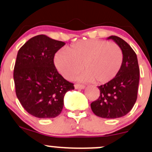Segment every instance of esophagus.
<instances>
[{"label": "esophagus", "mask_w": 152, "mask_h": 152, "mask_svg": "<svg viewBox=\"0 0 152 152\" xmlns=\"http://www.w3.org/2000/svg\"><path fill=\"white\" fill-rule=\"evenodd\" d=\"M74 87L76 89H84L85 86L83 85H81V84H78V83H76L74 85Z\"/></svg>", "instance_id": "esophagus-1"}]
</instances>
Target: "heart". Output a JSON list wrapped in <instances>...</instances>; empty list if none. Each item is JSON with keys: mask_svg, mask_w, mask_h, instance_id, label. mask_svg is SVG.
<instances>
[{"mask_svg": "<svg viewBox=\"0 0 152 152\" xmlns=\"http://www.w3.org/2000/svg\"><path fill=\"white\" fill-rule=\"evenodd\" d=\"M123 63V53L117 44L99 39H88L59 50L54 56L58 72L71 79L82 69L85 71L78 79L106 83L116 77Z\"/></svg>", "mask_w": 152, "mask_h": 152, "instance_id": "heart-1", "label": "heart"}]
</instances>
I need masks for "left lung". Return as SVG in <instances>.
I'll use <instances>...</instances> for the list:
<instances>
[{"instance_id":"obj_1","label":"left lung","mask_w":152,"mask_h":152,"mask_svg":"<svg viewBox=\"0 0 152 152\" xmlns=\"http://www.w3.org/2000/svg\"><path fill=\"white\" fill-rule=\"evenodd\" d=\"M123 53V63L116 77L98 86L99 99L91 104L94 114L102 118H116L125 116L132 110L137 99L139 68L137 54L121 38L111 36Z\"/></svg>"}]
</instances>
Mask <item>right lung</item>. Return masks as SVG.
I'll return each instance as SVG.
<instances>
[{
    "instance_id": "right-lung-1",
    "label": "right lung",
    "mask_w": 152,
    "mask_h": 152,
    "mask_svg": "<svg viewBox=\"0 0 152 152\" xmlns=\"http://www.w3.org/2000/svg\"><path fill=\"white\" fill-rule=\"evenodd\" d=\"M66 43L45 35L31 38L17 54L13 78L15 94L28 113L40 118L58 116L66 93L74 83L58 74L54 55Z\"/></svg>"
}]
</instances>
